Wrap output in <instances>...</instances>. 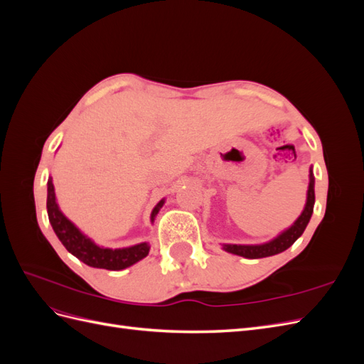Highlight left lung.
I'll list each match as a JSON object with an SVG mask.
<instances>
[{
	"instance_id": "left-lung-1",
	"label": "left lung",
	"mask_w": 364,
	"mask_h": 364,
	"mask_svg": "<svg viewBox=\"0 0 364 364\" xmlns=\"http://www.w3.org/2000/svg\"><path fill=\"white\" fill-rule=\"evenodd\" d=\"M314 208V174L313 168H310V183H308V191H306V203L302 214L296 218V222L287 228L282 232L274 237L273 240L267 241V243L262 245H223V250L234 253V255L245 257L249 259H257V258H266L277 255L284 250H287L294 241L299 238L304 230L310 222L311 214Z\"/></svg>"
}]
</instances>
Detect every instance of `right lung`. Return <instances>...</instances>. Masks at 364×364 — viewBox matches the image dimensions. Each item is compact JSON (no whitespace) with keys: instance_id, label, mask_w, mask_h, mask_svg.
I'll return each instance as SVG.
<instances>
[{"instance_id":"right-lung-1","label":"right lung","mask_w":364,"mask_h":364,"mask_svg":"<svg viewBox=\"0 0 364 364\" xmlns=\"http://www.w3.org/2000/svg\"><path fill=\"white\" fill-rule=\"evenodd\" d=\"M47 213L48 220L53 226V230L56 232L58 238L62 241L70 253L75 258H79L85 264L95 269H106V270H123L126 267L134 266L135 262L141 261L149 255L150 245L149 243H139L130 247L123 249H109V247H100L95 245L94 241L86 237L82 230L77 228L71 220L63 215L60 208L56 200V193H54L53 179L48 178L47 182ZM165 199L159 200V203L153 208L150 220L151 223L155 222V217L161 211L164 206Z\"/></svg>"}]
</instances>
